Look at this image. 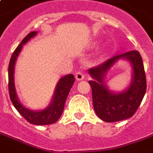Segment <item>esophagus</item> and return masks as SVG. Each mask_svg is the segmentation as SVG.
<instances>
[{
  "mask_svg": "<svg viewBox=\"0 0 153 153\" xmlns=\"http://www.w3.org/2000/svg\"><path fill=\"white\" fill-rule=\"evenodd\" d=\"M75 79L77 81H81L82 79H84V74L81 72H77L75 74Z\"/></svg>",
  "mask_w": 153,
  "mask_h": 153,
  "instance_id": "esophagus-1",
  "label": "esophagus"
}]
</instances>
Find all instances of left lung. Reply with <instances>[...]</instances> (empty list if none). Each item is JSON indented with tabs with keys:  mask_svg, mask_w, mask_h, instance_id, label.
Returning <instances> with one entry per match:
<instances>
[{
	"mask_svg": "<svg viewBox=\"0 0 153 153\" xmlns=\"http://www.w3.org/2000/svg\"><path fill=\"white\" fill-rule=\"evenodd\" d=\"M120 61H128L132 67V79L121 92L111 90L105 77ZM92 80L88 82L92 90V101L96 115L102 120L111 123L131 117L135 114L146 92V77L142 58L137 51L127 52L108 59L100 66L88 70Z\"/></svg>",
	"mask_w": 153,
	"mask_h": 153,
	"instance_id": "1",
	"label": "left lung"
}]
</instances>
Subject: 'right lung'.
Listing matches in <instances>:
<instances>
[{"mask_svg": "<svg viewBox=\"0 0 153 153\" xmlns=\"http://www.w3.org/2000/svg\"><path fill=\"white\" fill-rule=\"evenodd\" d=\"M37 34V31L30 32L27 36H25V38L22 41V42L20 43V45L12 54L9 64V91L10 100L14 108L29 123L35 125H48L56 123L58 119L60 118L63 111L66 98L68 96L69 92L71 89L75 79L72 74L62 77L56 85L53 95L50 104L42 110H31L25 107L20 102L14 82L15 63L17 57L22 51L23 45L28 42L31 38H34Z\"/></svg>", "mask_w": 153, "mask_h": 153, "instance_id": "right-lung-1", "label": "right lung"}]
</instances>
